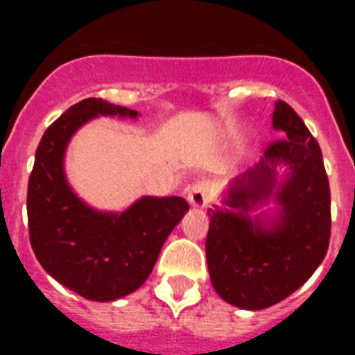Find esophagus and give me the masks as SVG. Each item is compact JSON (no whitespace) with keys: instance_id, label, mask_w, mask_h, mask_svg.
Listing matches in <instances>:
<instances>
[{"instance_id":"34e87169","label":"esophagus","mask_w":355,"mask_h":355,"mask_svg":"<svg viewBox=\"0 0 355 355\" xmlns=\"http://www.w3.org/2000/svg\"><path fill=\"white\" fill-rule=\"evenodd\" d=\"M188 200H189V205L193 206V208H206V206L210 205V200H211L210 182L200 180V182L193 184V188L189 189Z\"/></svg>"}]
</instances>
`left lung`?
<instances>
[{
	"label": "left lung",
	"mask_w": 355,
	"mask_h": 355,
	"mask_svg": "<svg viewBox=\"0 0 355 355\" xmlns=\"http://www.w3.org/2000/svg\"><path fill=\"white\" fill-rule=\"evenodd\" d=\"M275 107L272 127L286 138L269 144L258 166L230 184L227 208L208 210L211 286L243 309H265L297 291L330 245V184L319 144L286 101ZM278 165L288 167L282 183L275 178ZM270 196L281 206L272 222L250 216Z\"/></svg>",
	"instance_id": "left-lung-1"
}]
</instances>
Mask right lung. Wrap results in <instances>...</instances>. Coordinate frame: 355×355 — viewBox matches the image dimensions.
Here are the masks:
<instances>
[{
	"label": "right lung",
	"mask_w": 355,
	"mask_h": 355,
	"mask_svg": "<svg viewBox=\"0 0 355 355\" xmlns=\"http://www.w3.org/2000/svg\"><path fill=\"white\" fill-rule=\"evenodd\" d=\"M96 116L138 118L103 99L69 107L42 136L27 188L29 239L46 272L96 302L136 291L155 267L162 245L189 210L182 197H141L123 214L85 205L64 175L69 139Z\"/></svg>",
	"instance_id": "right-lung-1"
}]
</instances>
